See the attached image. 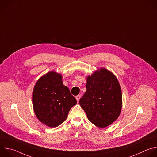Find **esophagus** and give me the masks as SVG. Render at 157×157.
<instances>
[{
    "label": "esophagus",
    "instance_id": "34e87169",
    "mask_svg": "<svg viewBox=\"0 0 157 157\" xmlns=\"http://www.w3.org/2000/svg\"><path fill=\"white\" fill-rule=\"evenodd\" d=\"M80 98H81V96H80V95H78L77 96H76V100H77L78 102H79Z\"/></svg>",
    "mask_w": 157,
    "mask_h": 157
}]
</instances>
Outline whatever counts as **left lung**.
<instances>
[{"instance_id":"8db88e82","label":"left lung","mask_w":157,"mask_h":157,"mask_svg":"<svg viewBox=\"0 0 157 157\" xmlns=\"http://www.w3.org/2000/svg\"><path fill=\"white\" fill-rule=\"evenodd\" d=\"M87 90L79 100L89 121L105 128L119 117L122 107V90L116 76L101 68L87 76Z\"/></svg>"}]
</instances>
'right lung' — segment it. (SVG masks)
I'll return each instance as SVG.
<instances>
[{
	"label": "right lung",
	"instance_id": "obj_1",
	"mask_svg": "<svg viewBox=\"0 0 157 157\" xmlns=\"http://www.w3.org/2000/svg\"><path fill=\"white\" fill-rule=\"evenodd\" d=\"M76 103L68 87L63 85L62 75L56 71H51L40 77L34 86L33 110L37 119L48 127L61 125Z\"/></svg>",
	"mask_w": 157,
	"mask_h": 157
}]
</instances>
